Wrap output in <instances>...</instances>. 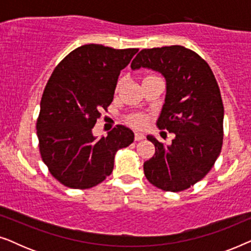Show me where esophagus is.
I'll list each match as a JSON object with an SVG mask.
<instances>
[{"mask_svg":"<svg viewBox=\"0 0 251 251\" xmlns=\"http://www.w3.org/2000/svg\"><path fill=\"white\" fill-rule=\"evenodd\" d=\"M143 139H145V135H144V133H142V132H136L135 133V140H136V142H140V140H143Z\"/></svg>","mask_w":251,"mask_h":251,"instance_id":"obj_1","label":"esophagus"}]
</instances>
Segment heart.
I'll return each mask as SVG.
<instances>
[{"instance_id":"1","label":"heart","mask_w":251,"mask_h":251,"mask_svg":"<svg viewBox=\"0 0 251 251\" xmlns=\"http://www.w3.org/2000/svg\"><path fill=\"white\" fill-rule=\"evenodd\" d=\"M145 122H146V118L142 114H136L131 118V123L136 126H140L145 125Z\"/></svg>"}]
</instances>
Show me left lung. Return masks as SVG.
<instances>
[{"instance_id": "left-lung-1", "label": "left lung", "mask_w": 251, "mask_h": 251, "mask_svg": "<svg viewBox=\"0 0 251 251\" xmlns=\"http://www.w3.org/2000/svg\"><path fill=\"white\" fill-rule=\"evenodd\" d=\"M140 67L166 78L156 126L175 133L170 145L147 136L155 154L144 162V174L161 190L184 191L201 180L221 154L224 106L217 81L197 52L181 46L143 49L131 63L132 70Z\"/></svg>"}]
</instances>
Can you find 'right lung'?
<instances>
[{"instance_id": "add662e5", "label": "right lung", "mask_w": 251, "mask_h": 251, "mask_svg": "<svg viewBox=\"0 0 251 251\" xmlns=\"http://www.w3.org/2000/svg\"><path fill=\"white\" fill-rule=\"evenodd\" d=\"M138 49L85 44L68 53L44 88L36 122L40 153L65 186L94 187L112 174L114 156L133 142L132 130L116 126L107 137L92 135L101 108L113 101L119 75Z\"/></svg>"}]
</instances>
